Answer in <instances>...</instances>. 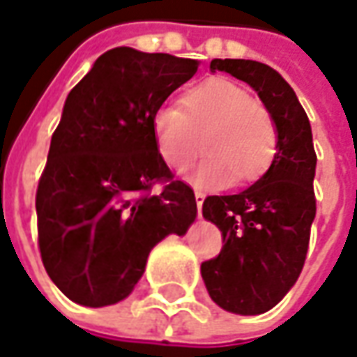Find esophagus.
Listing matches in <instances>:
<instances>
[{
	"mask_svg": "<svg viewBox=\"0 0 357 357\" xmlns=\"http://www.w3.org/2000/svg\"><path fill=\"white\" fill-rule=\"evenodd\" d=\"M195 198H196V208H198V214H200V210H202V202H204V195H202L200 190H196Z\"/></svg>",
	"mask_w": 357,
	"mask_h": 357,
	"instance_id": "obj_1",
	"label": "esophagus"
}]
</instances>
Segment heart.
Wrapping results in <instances>:
<instances>
[{"label": "heart", "instance_id": "b5f03b06", "mask_svg": "<svg viewBox=\"0 0 357 357\" xmlns=\"http://www.w3.org/2000/svg\"><path fill=\"white\" fill-rule=\"evenodd\" d=\"M157 153L181 171L202 147L208 155L192 173L195 183L220 186L261 178L277 153V126L267 107L228 78H208L181 98V107L161 106L151 117Z\"/></svg>", "mask_w": 357, "mask_h": 357}]
</instances>
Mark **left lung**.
<instances>
[{"label": "left lung", "mask_w": 357, "mask_h": 357, "mask_svg": "<svg viewBox=\"0 0 357 357\" xmlns=\"http://www.w3.org/2000/svg\"><path fill=\"white\" fill-rule=\"evenodd\" d=\"M210 70L248 82L277 126L269 171L238 195L206 196L202 216L222 231V251L200 265L212 301L236 314H261L296 283L317 216V153L307 112L295 90L271 66L214 59Z\"/></svg>", "instance_id": "obj_1"}]
</instances>
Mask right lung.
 Instances as JSON below:
<instances>
[{
  "mask_svg": "<svg viewBox=\"0 0 357 357\" xmlns=\"http://www.w3.org/2000/svg\"><path fill=\"white\" fill-rule=\"evenodd\" d=\"M196 70L192 59L117 47L66 98L35 206L43 265L74 303L123 301L149 251L195 222V190L159 157L151 117Z\"/></svg>",
  "mask_w": 357,
  "mask_h": 357,
  "instance_id": "add662e5",
  "label": "right lung"
}]
</instances>
